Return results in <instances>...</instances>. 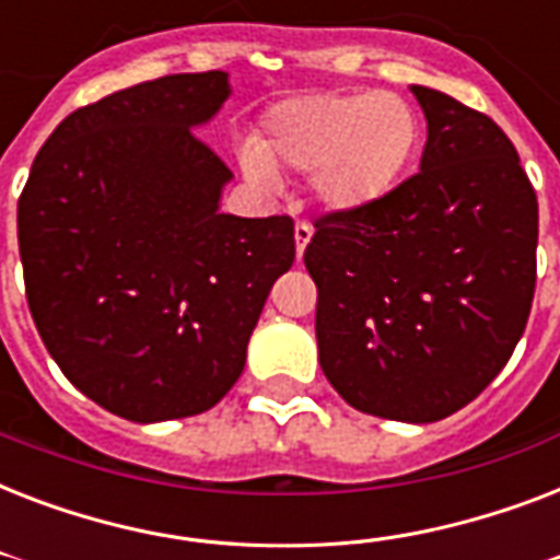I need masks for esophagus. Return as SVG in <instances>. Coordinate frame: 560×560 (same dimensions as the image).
<instances>
[{
	"mask_svg": "<svg viewBox=\"0 0 560 560\" xmlns=\"http://www.w3.org/2000/svg\"><path fill=\"white\" fill-rule=\"evenodd\" d=\"M293 237H296V255L302 258V255H305V246L311 244V237H314V226H311V223H296Z\"/></svg>",
	"mask_w": 560,
	"mask_h": 560,
	"instance_id": "34e87169",
	"label": "esophagus"
}]
</instances>
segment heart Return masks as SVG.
I'll list each match as a JSON object with an SVG mask.
<instances>
[{"instance_id": "obj_1", "label": "heart", "mask_w": 560, "mask_h": 560, "mask_svg": "<svg viewBox=\"0 0 560 560\" xmlns=\"http://www.w3.org/2000/svg\"><path fill=\"white\" fill-rule=\"evenodd\" d=\"M418 144L416 109L398 95L314 92L272 104L241 165L258 186H276V171L311 174L323 209L363 214L398 191Z\"/></svg>"}]
</instances>
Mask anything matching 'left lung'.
<instances>
[{
  "mask_svg": "<svg viewBox=\"0 0 560 560\" xmlns=\"http://www.w3.org/2000/svg\"><path fill=\"white\" fill-rule=\"evenodd\" d=\"M409 92L427 118L421 168L377 209L316 220L305 267L334 389L369 416L430 424L477 398L521 342L538 197L491 118Z\"/></svg>",
  "mask_w": 560,
  "mask_h": 560,
  "instance_id": "1",
  "label": "left lung"
}]
</instances>
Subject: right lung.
<instances>
[{
    "label": "right lung",
    "instance_id": "right-lung-1",
    "mask_svg": "<svg viewBox=\"0 0 560 560\" xmlns=\"http://www.w3.org/2000/svg\"><path fill=\"white\" fill-rule=\"evenodd\" d=\"M229 95L226 72L113 92L57 125L22 188L34 325L60 372L127 421L214 407L296 258L290 218L220 211L232 171L194 130Z\"/></svg>",
    "mask_w": 560,
    "mask_h": 560
}]
</instances>
